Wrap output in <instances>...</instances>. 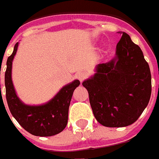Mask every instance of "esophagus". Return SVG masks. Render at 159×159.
Here are the masks:
<instances>
[{
    "mask_svg": "<svg viewBox=\"0 0 159 159\" xmlns=\"http://www.w3.org/2000/svg\"><path fill=\"white\" fill-rule=\"evenodd\" d=\"M87 73L85 71H80V72L77 73V75H76V77H77V79L79 80L80 82L82 83L83 80H85L87 78Z\"/></svg>",
    "mask_w": 159,
    "mask_h": 159,
    "instance_id": "obj_1",
    "label": "esophagus"
}]
</instances>
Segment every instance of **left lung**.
<instances>
[{
	"instance_id": "left-lung-1",
	"label": "left lung",
	"mask_w": 159,
	"mask_h": 159,
	"mask_svg": "<svg viewBox=\"0 0 159 159\" xmlns=\"http://www.w3.org/2000/svg\"><path fill=\"white\" fill-rule=\"evenodd\" d=\"M118 33L122 37L115 59L98 65L95 75L83 83L96 120L111 128L134 123L152 93L150 68L141 49L127 33Z\"/></svg>"
}]
</instances>
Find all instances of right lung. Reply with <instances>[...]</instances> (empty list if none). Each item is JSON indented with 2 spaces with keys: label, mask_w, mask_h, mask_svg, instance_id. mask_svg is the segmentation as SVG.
Here are the masks:
<instances>
[{
  "label": "right lung",
  "mask_w": 159,
  "mask_h": 159,
  "mask_svg": "<svg viewBox=\"0 0 159 159\" xmlns=\"http://www.w3.org/2000/svg\"><path fill=\"white\" fill-rule=\"evenodd\" d=\"M19 42L16 43L13 52L7 58L5 72L6 98L9 110L18 123L33 135H55L66 127L71 97L75 89L79 86L80 82L75 80L62 88L55 97L47 104L36 107L25 105L17 96L12 82V63Z\"/></svg>",
  "instance_id": "add662e5"
}]
</instances>
